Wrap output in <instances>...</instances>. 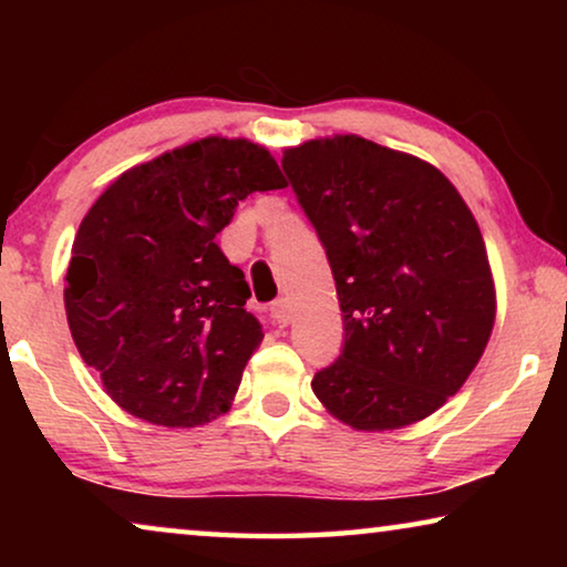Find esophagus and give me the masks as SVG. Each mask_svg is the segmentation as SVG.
Returning a JSON list of instances; mask_svg holds the SVG:
<instances>
[{
    "label": "esophagus",
    "mask_w": 567,
    "mask_h": 567,
    "mask_svg": "<svg viewBox=\"0 0 567 567\" xmlns=\"http://www.w3.org/2000/svg\"><path fill=\"white\" fill-rule=\"evenodd\" d=\"M274 320L286 328L293 320V309H291V301L289 299H278L274 305Z\"/></svg>",
    "instance_id": "1"
}]
</instances>
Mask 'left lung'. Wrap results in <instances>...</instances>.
I'll return each mask as SVG.
<instances>
[{"label":"left lung","instance_id":"8db88e82","mask_svg":"<svg viewBox=\"0 0 567 567\" xmlns=\"http://www.w3.org/2000/svg\"><path fill=\"white\" fill-rule=\"evenodd\" d=\"M281 165L328 252L343 353L312 392L355 431L413 425L462 390L495 322L480 227L449 177L355 134L312 138Z\"/></svg>","mask_w":567,"mask_h":567}]
</instances>
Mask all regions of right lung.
Listing matches in <instances>:
<instances>
[{"label":"right lung","instance_id":"right-lung-1","mask_svg":"<svg viewBox=\"0 0 567 567\" xmlns=\"http://www.w3.org/2000/svg\"><path fill=\"white\" fill-rule=\"evenodd\" d=\"M278 188L266 146L206 136L126 169L84 214L66 322L115 405L165 429L227 413L262 330L216 235L239 200Z\"/></svg>","mask_w":567,"mask_h":567}]
</instances>
